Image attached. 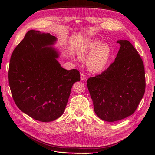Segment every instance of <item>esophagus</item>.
<instances>
[{"label": "esophagus", "mask_w": 155, "mask_h": 155, "mask_svg": "<svg viewBox=\"0 0 155 155\" xmlns=\"http://www.w3.org/2000/svg\"><path fill=\"white\" fill-rule=\"evenodd\" d=\"M80 79H81V80H84L85 79V75L84 73H80Z\"/></svg>", "instance_id": "1"}]
</instances>
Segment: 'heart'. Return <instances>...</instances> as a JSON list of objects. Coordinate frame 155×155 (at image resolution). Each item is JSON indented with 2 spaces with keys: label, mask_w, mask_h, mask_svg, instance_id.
I'll return each instance as SVG.
<instances>
[{
  "label": "heart",
  "mask_w": 155,
  "mask_h": 155,
  "mask_svg": "<svg viewBox=\"0 0 155 155\" xmlns=\"http://www.w3.org/2000/svg\"><path fill=\"white\" fill-rule=\"evenodd\" d=\"M110 50L106 44H101L98 40L91 41L87 43L79 53V58H87V66L93 72L102 71L107 63L109 59Z\"/></svg>",
  "instance_id": "1"
}]
</instances>
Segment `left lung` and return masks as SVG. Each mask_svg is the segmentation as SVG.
<instances>
[{"label":"left lung","mask_w":155,"mask_h":155,"mask_svg":"<svg viewBox=\"0 0 155 155\" xmlns=\"http://www.w3.org/2000/svg\"><path fill=\"white\" fill-rule=\"evenodd\" d=\"M120 47L115 61L101 74L87 80L94 111L101 119L114 122L132 115L145 92L143 60L127 40L117 41Z\"/></svg>","instance_id":"1"}]
</instances>
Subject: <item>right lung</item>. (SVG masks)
I'll return each mask as SVG.
<instances>
[{
  "label": "right lung",
  "mask_w": 155,
  "mask_h": 155,
  "mask_svg": "<svg viewBox=\"0 0 155 155\" xmlns=\"http://www.w3.org/2000/svg\"><path fill=\"white\" fill-rule=\"evenodd\" d=\"M56 38L30 30L14 50L9 83L18 108L41 122L52 121L64 112L73 84L80 80L78 70L63 68L51 47Z\"/></svg>",
  "instance_id": "1"
}]
</instances>
